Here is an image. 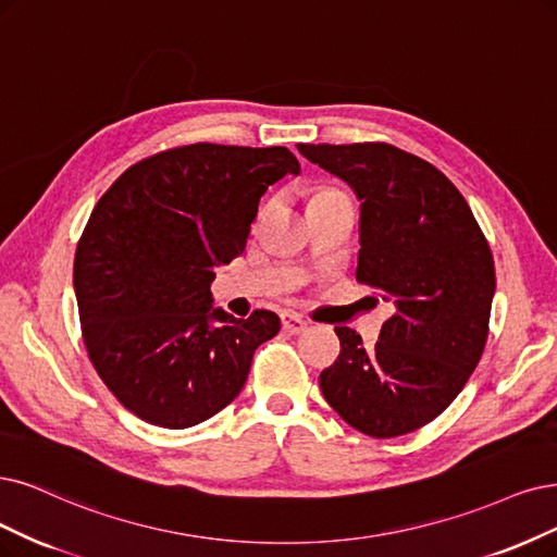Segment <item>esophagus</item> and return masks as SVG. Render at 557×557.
<instances>
[{"label": "esophagus", "mask_w": 557, "mask_h": 557, "mask_svg": "<svg viewBox=\"0 0 557 557\" xmlns=\"http://www.w3.org/2000/svg\"><path fill=\"white\" fill-rule=\"evenodd\" d=\"M282 331L289 333V335H300V333L307 331V321H302L294 312H284L282 314Z\"/></svg>", "instance_id": "esophagus-1"}]
</instances>
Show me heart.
I'll return each mask as SVG.
<instances>
[{"label":"heart","instance_id":"obj_1","mask_svg":"<svg viewBox=\"0 0 557 557\" xmlns=\"http://www.w3.org/2000/svg\"><path fill=\"white\" fill-rule=\"evenodd\" d=\"M337 199H346V195L335 188H319L312 197V201H337Z\"/></svg>","mask_w":557,"mask_h":557}]
</instances>
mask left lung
I'll return each mask as SVG.
<instances>
[{
  "mask_svg": "<svg viewBox=\"0 0 557 557\" xmlns=\"http://www.w3.org/2000/svg\"><path fill=\"white\" fill-rule=\"evenodd\" d=\"M298 151L362 201L356 277L395 305L372 348L335 327L342 351L321 372V393L367 436L410 434L457 399L482 358L496 292L491 247L451 181L413 153L385 141Z\"/></svg>",
  "mask_w": 557,
  "mask_h": 557,
  "instance_id": "1",
  "label": "left lung"
}]
</instances>
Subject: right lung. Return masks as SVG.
<instances>
[{
  "instance_id": "add662e5",
  "label": "right lung",
  "mask_w": 557,
  "mask_h": 557,
  "mask_svg": "<svg viewBox=\"0 0 557 557\" xmlns=\"http://www.w3.org/2000/svg\"><path fill=\"white\" fill-rule=\"evenodd\" d=\"M300 174L284 147L188 144L135 162L82 232L73 286L91 364L144 422L195 426L232 404L280 317L213 310V268L243 255L268 185Z\"/></svg>"
}]
</instances>
